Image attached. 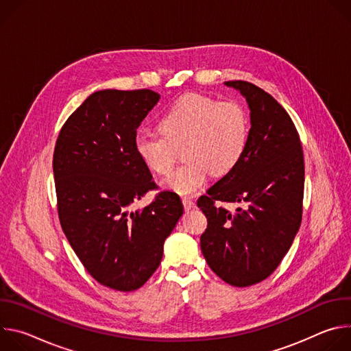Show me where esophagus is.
<instances>
[{
  "label": "esophagus",
  "instance_id": "34e87169",
  "mask_svg": "<svg viewBox=\"0 0 351 351\" xmlns=\"http://www.w3.org/2000/svg\"><path fill=\"white\" fill-rule=\"evenodd\" d=\"M182 203H183V207H184L186 211H189V210H191L194 207V202H193V199L187 198V197L182 198Z\"/></svg>",
  "mask_w": 351,
  "mask_h": 351
}]
</instances>
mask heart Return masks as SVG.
Masks as SVG:
<instances>
[{
    "mask_svg": "<svg viewBox=\"0 0 351 351\" xmlns=\"http://www.w3.org/2000/svg\"><path fill=\"white\" fill-rule=\"evenodd\" d=\"M160 133L137 132L134 153L147 169L167 175L182 148L184 162L165 178L164 184L182 195L202 190L211 171L230 172L243 158L250 126L244 108L234 101L187 94L180 97L161 115Z\"/></svg>",
    "mask_w": 351,
    "mask_h": 351,
    "instance_id": "b5f03b06",
    "label": "heart"
}]
</instances>
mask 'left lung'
<instances>
[{
	"label": "left lung",
	"instance_id": "8db88e82",
	"mask_svg": "<svg viewBox=\"0 0 351 351\" xmlns=\"http://www.w3.org/2000/svg\"><path fill=\"white\" fill-rule=\"evenodd\" d=\"M225 84L245 97L252 129L240 162L198 198L208 222L199 244L222 280L245 287L279 267L302 225L304 156L291 118L271 94L243 80ZM217 201L245 206L232 215Z\"/></svg>",
	"mask_w": 351,
	"mask_h": 351
}]
</instances>
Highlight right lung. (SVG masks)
Masks as SVG:
<instances>
[{
    "label": "right lung",
    "instance_id": "obj_1",
    "mask_svg": "<svg viewBox=\"0 0 351 351\" xmlns=\"http://www.w3.org/2000/svg\"><path fill=\"white\" fill-rule=\"evenodd\" d=\"M158 99L148 88L95 91L66 119L56 143L62 230L86 271L119 291L141 287L154 274L183 214L180 197L169 190L143 210H130L158 189L133 148L137 128Z\"/></svg>",
    "mask_w": 351,
    "mask_h": 351
}]
</instances>
